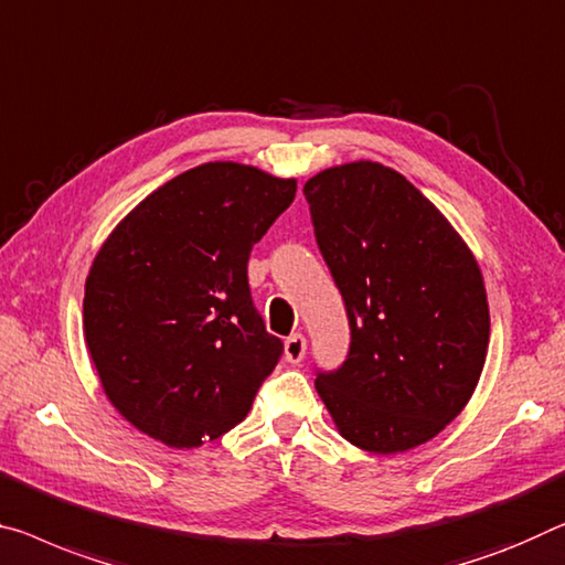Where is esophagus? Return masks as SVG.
Returning <instances> with one entry per match:
<instances>
[{"label":"esophagus","mask_w":565,"mask_h":565,"mask_svg":"<svg viewBox=\"0 0 565 565\" xmlns=\"http://www.w3.org/2000/svg\"><path fill=\"white\" fill-rule=\"evenodd\" d=\"M302 355H306V335L292 333L288 341H285V361L300 363Z\"/></svg>","instance_id":"obj_1"}]
</instances>
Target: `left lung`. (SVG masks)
<instances>
[{
	"label": "left lung",
	"instance_id": "obj_1",
	"mask_svg": "<svg viewBox=\"0 0 565 565\" xmlns=\"http://www.w3.org/2000/svg\"><path fill=\"white\" fill-rule=\"evenodd\" d=\"M343 295L351 351L316 388L343 439L396 455L437 437L475 394L490 343L480 265L412 181L379 161L302 186Z\"/></svg>",
	"mask_w": 565,
	"mask_h": 565
}]
</instances>
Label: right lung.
<instances>
[{
  "label": "right lung",
  "instance_id": "obj_1",
  "mask_svg": "<svg viewBox=\"0 0 565 565\" xmlns=\"http://www.w3.org/2000/svg\"><path fill=\"white\" fill-rule=\"evenodd\" d=\"M298 181L210 161L134 206L95 255L83 333L108 402L173 449L245 419L282 341L253 306V245L295 199Z\"/></svg>",
  "mask_w": 565,
  "mask_h": 565
}]
</instances>
